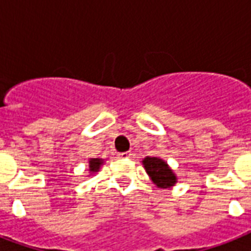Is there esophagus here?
<instances>
[{"mask_svg":"<svg viewBox=\"0 0 251 251\" xmlns=\"http://www.w3.org/2000/svg\"><path fill=\"white\" fill-rule=\"evenodd\" d=\"M118 156L121 157V159H130V157H131V152H130V151H126V152L120 153Z\"/></svg>","mask_w":251,"mask_h":251,"instance_id":"1","label":"esophagus"}]
</instances>
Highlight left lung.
Wrapping results in <instances>:
<instances>
[{"label":"left lung","mask_w":251,"mask_h":251,"mask_svg":"<svg viewBox=\"0 0 251 251\" xmlns=\"http://www.w3.org/2000/svg\"><path fill=\"white\" fill-rule=\"evenodd\" d=\"M142 163H143V167H145L147 175L150 176V178L152 179V182L157 187L167 189V187L175 186V183L177 182V177L169 168V165L167 164V161L160 157L147 156L142 160Z\"/></svg>","instance_id":"1"}]
</instances>
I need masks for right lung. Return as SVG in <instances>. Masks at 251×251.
Wrapping results in <instances>:
<instances>
[{"label": "right lung", "mask_w": 251, "mask_h": 251, "mask_svg": "<svg viewBox=\"0 0 251 251\" xmlns=\"http://www.w3.org/2000/svg\"><path fill=\"white\" fill-rule=\"evenodd\" d=\"M102 159H90L88 161V167H90L91 173H95V172H99L100 167L102 165Z\"/></svg>", "instance_id": "1"}]
</instances>
